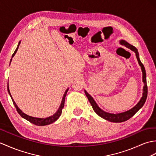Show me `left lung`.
Segmentation results:
<instances>
[{
  "mask_svg": "<svg viewBox=\"0 0 156 156\" xmlns=\"http://www.w3.org/2000/svg\"><path fill=\"white\" fill-rule=\"evenodd\" d=\"M120 43H121V44H124L125 46L127 47V48H129L130 50H132V51L135 52L137 61H138L140 66H141V68H142V74H143L142 78H143V82L144 83V86L143 96L142 97V98H141V100H140V102L137 103L134 107L132 108L131 110H129L127 112H123V113H120V114H109V113H107V112H105L103 110H101L100 108L98 106V105L95 102V101L94 100V99L92 98V97L90 96L89 94L86 91V90H84L86 96H87V98H88L90 103L92 105L93 110H94L96 113L98 115H100V117H102V118L106 119V120L112 122H125L126 120H128V119H129V118H131L133 115H134L136 112L144 106V104H145V102H146V100L147 96V82H146V70H145V68L143 64L141 62V61L139 58V54H138V52H137V50L136 49V47H134L131 44H129V43L126 42L125 41H121Z\"/></svg>",
  "mask_w": 156,
  "mask_h": 156,
  "instance_id": "left-lung-1",
  "label": "left lung"
}]
</instances>
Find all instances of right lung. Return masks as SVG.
I'll return each instance as SVG.
<instances>
[{"label": "right lung", "instance_id": "1", "mask_svg": "<svg viewBox=\"0 0 156 156\" xmlns=\"http://www.w3.org/2000/svg\"><path fill=\"white\" fill-rule=\"evenodd\" d=\"M20 42H19V44H18V46L16 49L15 50V51H14V52L13 53L12 56V58H13V56H14V54H16V51L18 48H19V46L20 45ZM12 60V58L11 60H10V61ZM7 89H8V92L9 93V94L10 96V97H11L12 98V102L14 105V106H15L16 109L18 112V113H19L20 116H22L23 118H24V119H26L27 120H28V122H30L31 123H32V124L36 125V126H46V125H48V124H52V123L55 122L56 119H58V118L60 116V115L62 114V109L64 108V102H65V98H66V94H67V92L68 89H67L66 90V92H65L64 94V96L62 98V102H61V104L60 106V108H58V111L56 112L55 114H54L53 115H52V116L50 117H48V118H34V117H31V116H29V115H27L24 114L23 112H22L19 108H18V106H16V103L14 102V101L13 100L11 96V95H10V90H9V83H8V88H7Z\"/></svg>", "mask_w": 156, "mask_h": 156}]
</instances>
